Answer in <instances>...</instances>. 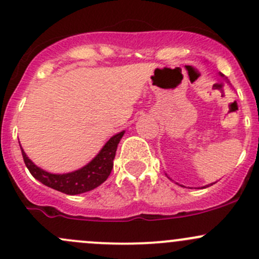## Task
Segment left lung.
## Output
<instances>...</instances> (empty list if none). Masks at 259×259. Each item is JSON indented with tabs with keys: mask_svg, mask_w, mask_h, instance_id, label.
I'll use <instances>...</instances> for the list:
<instances>
[{
	"mask_svg": "<svg viewBox=\"0 0 259 259\" xmlns=\"http://www.w3.org/2000/svg\"><path fill=\"white\" fill-rule=\"evenodd\" d=\"M219 75H221V77H224V75H223V74H221V72H219ZM165 176L168 177V178L170 179V180H173V179H171L170 177H169L168 174H166V173H165ZM177 184H178V183H177ZM213 184H214V183H210V184H208V185H204V187H202V188H200V189H203V188H208V187H210V185H213ZM198 189H199V188H198Z\"/></svg>",
	"mask_w": 259,
	"mask_h": 259,
	"instance_id": "8db88e82",
	"label": "left lung"
}]
</instances>
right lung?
Listing matches in <instances>:
<instances>
[{"label":"right lung","instance_id":"right-lung-1","mask_svg":"<svg viewBox=\"0 0 259 259\" xmlns=\"http://www.w3.org/2000/svg\"><path fill=\"white\" fill-rule=\"evenodd\" d=\"M124 133L125 130H122V132L111 137L100 149V151L96 154L93 160L89 161L82 168L70 171V173L54 174L44 170L26 155L22 148H21V151H22L23 161H25L26 166L32 174L33 178L37 179L46 187L52 188V189L59 190L65 194L76 195L95 189L108 179L114 165L113 161L117 144H119Z\"/></svg>","mask_w":259,"mask_h":259}]
</instances>
